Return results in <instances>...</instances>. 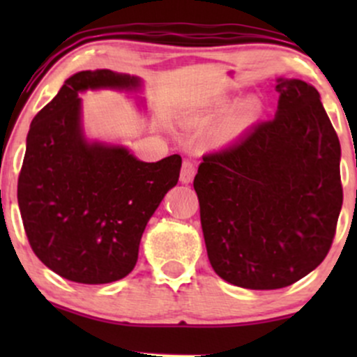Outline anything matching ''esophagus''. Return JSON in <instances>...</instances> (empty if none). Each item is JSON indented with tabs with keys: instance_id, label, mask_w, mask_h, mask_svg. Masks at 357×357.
Masks as SVG:
<instances>
[{
	"instance_id": "esophagus-1",
	"label": "esophagus",
	"mask_w": 357,
	"mask_h": 357,
	"mask_svg": "<svg viewBox=\"0 0 357 357\" xmlns=\"http://www.w3.org/2000/svg\"><path fill=\"white\" fill-rule=\"evenodd\" d=\"M196 174V166L192 165V161H190V159H186V161H183V166H181V183L188 184L192 181V178H195Z\"/></svg>"
}]
</instances>
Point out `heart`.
<instances>
[{"label":"heart","mask_w":357,"mask_h":357,"mask_svg":"<svg viewBox=\"0 0 357 357\" xmlns=\"http://www.w3.org/2000/svg\"><path fill=\"white\" fill-rule=\"evenodd\" d=\"M228 107H230V100H216L213 102L210 107L199 110V112L196 114H191V116L186 119V122L188 126L191 127L210 126L211 122L215 121L220 114H223ZM258 114H260V107H258L257 102H243V104L236 105V107L221 121L218 129H216V139H218L220 142H227L238 137L240 134L255 121Z\"/></svg>","instance_id":"b5f03b06"}]
</instances>
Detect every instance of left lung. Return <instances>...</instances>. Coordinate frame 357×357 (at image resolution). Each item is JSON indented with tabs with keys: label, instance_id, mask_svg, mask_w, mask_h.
I'll use <instances>...</instances> for the list:
<instances>
[{
	"label": "left lung",
	"instance_id": "left-lung-1",
	"mask_svg": "<svg viewBox=\"0 0 357 357\" xmlns=\"http://www.w3.org/2000/svg\"><path fill=\"white\" fill-rule=\"evenodd\" d=\"M272 121L203 155L195 176L208 258L223 280L289 287L322 264L342 206L341 144L310 84L277 79Z\"/></svg>",
	"mask_w": 357,
	"mask_h": 357
}]
</instances>
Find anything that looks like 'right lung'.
I'll use <instances>...</instances> for the list:
<instances>
[{"instance_id": "1", "label": "right lung", "mask_w": 357, "mask_h": 357, "mask_svg": "<svg viewBox=\"0 0 357 357\" xmlns=\"http://www.w3.org/2000/svg\"><path fill=\"white\" fill-rule=\"evenodd\" d=\"M141 84L107 68L79 72L31 121L20 213L35 255L67 280L93 285L129 275L147 221L179 179V154L144 162L124 146L85 137L80 92Z\"/></svg>"}]
</instances>
